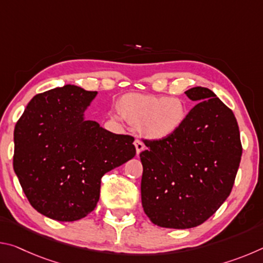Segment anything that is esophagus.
<instances>
[{"mask_svg": "<svg viewBox=\"0 0 263 263\" xmlns=\"http://www.w3.org/2000/svg\"><path fill=\"white\" fill-rule=\"evenodd\" d=\"M135 146H136V149H137V155H139L142 152V151L145 149L144 142H142L140 139H136L135 140Z\"/></svg>", "mask_w": 263, "mask_h": 263, "instance_id": "34e87169", "label": "esophagus"}]
</instances>
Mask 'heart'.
I'll return each mask as SVG.
<instances>
[{
    "instance_id": "1",
    "label": "heart",
    "mask_w": 263,
    "mask_h": 263,
    "mask_svg": "<svg viewBox=\"0 0 263 263\" xmlns=\"http://www.w3.org/2000/svg\"><path fill=\"white\" fill-rule=\"evenodd\" d=\"M121 114L128 122L141 126L144 135L163 140L180 130L185 121V106L176 97L128 94L119 102Z\"/></svg>"
}]
</instances>
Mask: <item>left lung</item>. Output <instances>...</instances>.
<instances>
[{
  "label": "left lung",
  "instance_id": "1",
  "mask_svg": "<svg viewBox=\"0 0 263 263\" xmlns=\"http://www.w3.org/2000/svg\"><path fill=\"white\" fill-rule=\"evenodd\" d=\"M196 102L175 135L144 140L141 203L154 225L191 229L209 219L232 190L241 160L237 119L215 92L194 87Z\"/></svg>",
  "mask_w": 263,
  "mask_h": 263
}]
</instances>
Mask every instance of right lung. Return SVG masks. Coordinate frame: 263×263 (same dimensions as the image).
Instances as JSON below:
<instances>
[{
  "label": "right lung",
  "instance_id": "obj_1",
  "mask_svg": "<svg viewBox=\"0 0 263 263\" xmlns=\"http://www.w3.org/2000/svg\"><path fill=\"white\" fill-rule=\"evenodd\" d=\"M96 95L72 84L51 89L30 101L15 126L14 171L31 205L51 219L86 217L102 176L136 155L135 138L86 119Z\"/></svg>",
  "mask_w": 263,
  "mask_h": 263
}]
</instances>
